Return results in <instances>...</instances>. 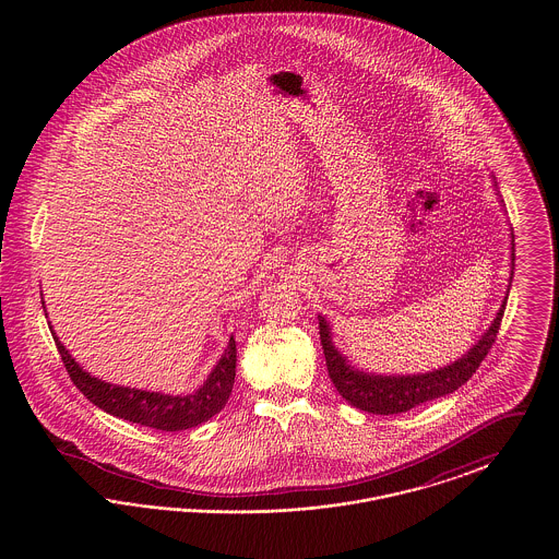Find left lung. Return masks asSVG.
<instances>
[{
	"label": "left lung",
	"mask_w": 559,
	"mask_h": 559,
	"mask_svg": "<svg viewBox=\"0 0 559 559\" xmlns=\"http://www.w3.org/2000/svg\"><path fill=\"white\" fill-rule=\"evenodd\" d=\"M492 187L497 188L495 176H492ZM499 194V192H497ZM501 197V194H499ZM503 205V201H499ZM511 235V270H509V281H507V292L501 308L497 310L495 319L488 324V329L479 335L478 342L469 347L465 354H461L456 360H452L444 367L431 369L426 372H369L360 367H356L346 354L335 346L333 342V329L331 322L319 314L320 344L324 349L326 358V369L329 377L335 383L337 392L342 399L347 400V404L367 411L372 415H396V413H406L424 402L429 400L442 399L449 396L454 390H459L479 367V362L486 358L488 349L495 344V337L499 333L501 319L506 312L507 297L511 289V278H513V266H515V242H513V233Z\"/></svg>",
	"instance_id": "obj_1"
}]
</instances>
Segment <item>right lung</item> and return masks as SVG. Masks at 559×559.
<instances>
[{
    "label": "right lung",
    "mask_w": 559,
    "mask_h": 559,
    "mask_svg": "<svg viewBox=\"0 0 559 559\" xmlns=\"http://www.w3.org/2000/svg\"><path fill=\"white\" fill-rule=\"evenodd\" d=\"M41 304L46 308L44 297H41ZM46 319H48V310H46ZM48 324L67 372L78 385V390L92 404H96L112 417L160 429V431H182L212 419L213 415H217L230 399L235 374H237V342L233 335L228 340L224 354L213 365L207 379L194 392L165 394V392L140 390L130 385H117L110 381H103L100 377H94L92 372L81 367L80 362L69 354L64 344L58 340V335L53 333L52 322Z\"/></svg>",
    "instance_id": "add662e5"
}]
</instances>
